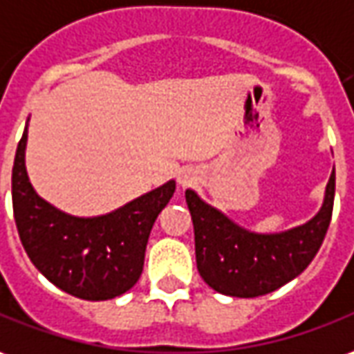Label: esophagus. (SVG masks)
Here are the masks:
<instances>
[{"label": "esophagus", "mask_w": 354, "mask_h": 354, "mask_svg": "<svg viewBox=\"0 0 354 354\" xmlns=\"http://www.w3.org/2000/svg\"><path fill=\"white\" fill-rule=\"evenodd\" d=\"M177 181H179V187H181V189H187V187H191V185H194V183L198 181V173H196L194 167H183L181 171H179Z\"/></svg>", "instance_id": "1"}]
</instances>
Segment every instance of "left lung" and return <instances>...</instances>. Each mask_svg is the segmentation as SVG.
Returning a JSON list of instances; mask_svg holds the SVG:
<instances>
[{"mask_svg": "<svg viewBox=\"0 0 354 354\" xmlns=\"http://www.w3.org/2000/svg\"><path fill=\"white\" fill-rule=\"evenodd\" d=\"M333 196L335 167L314 218L279 233H258L239 225L227 214L202 201L198 192L187 189L198 274L214 291L239 299L268 295L293 281L320 250L330 227Z\"/></svg>", "mask_w": 354, "mask_h": 354, "instance_id": "left-lung-1", "label": "left lung"}]
</instances>
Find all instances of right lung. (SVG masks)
I'll return each mask as SVG.
<instances>
[{
	"instance_id": "add662e5",
	"label": "right lung",
	"mask_w": 354,
	"mask_h": 354,
	"mask_svg": "<svg viewBox=\"0 0 354 354\" xmlns=\"http://www.w3.org/2000/svg\"><path fill=\"white\" fill-rule=\"evenodd\" d=\"M28 121L15 153L11 192L15 223L30 262L61 291L84 301L127 293L142 274L150 231L171 201L175 181L102 216L67 214L44 201L28 179Z\"/></svg>"
}]
</instances>
